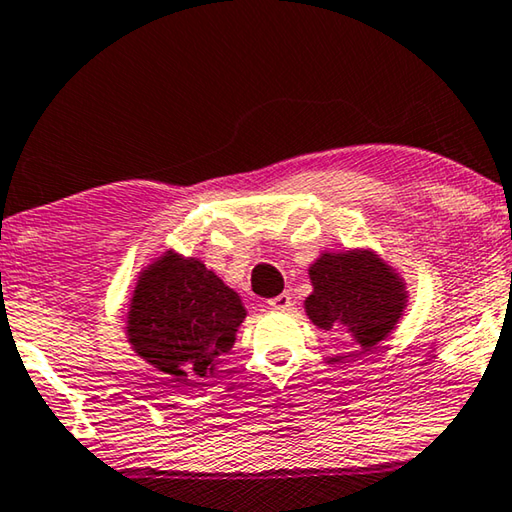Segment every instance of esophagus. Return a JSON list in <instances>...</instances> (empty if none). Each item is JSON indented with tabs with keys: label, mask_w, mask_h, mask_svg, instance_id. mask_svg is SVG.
I'll list each match as a JSON object with an SVG mask.
<instances>
[{
	"label": "esophagus",
	"mask_w": 512,
	"mask_h": 512,
	"mask_svg": "<svg viewBox=\"0 0 512 512\" xmlns=\"http://www.w3.org/2000/svg\"><path fill=\"white\" fill-rule=\"evenodd\" d=\"M267 304H270V309L272 311H290V309H293V297H290V293H281V295H277V297H272V300L270 302H267Z\"/></svg>",
	"instance_id": "esophagus-1"
}]
</instances>
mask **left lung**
<instances>
[{"instance_id":"left-lung-1","label":"left lung","mask_w":512,"mask_h":512,"mask_svg":"<svg viewBox=\"0 0 512 512\" xmlns=\"http://www.w3.org/2000/svg\"><path fill=\"white\" fill-rule=\"evenodd\" d=\"M309 279L306 316L318 329L348 334L361 355L387 341L410 300L403 274L364 247L322 251L309 265Z\"/></svg>"}]
</instances>
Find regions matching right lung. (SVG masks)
Segmentation results:
<instances>
[{
	"mask_svg": "<svg viewBox=\"0 0 512 512\" xmlns=\"http://www.w3.org/2000/svg\"><path fill=\"white\" fill-rule=\"evenodd\" d=\"M247 318L242 297L201 258L164 249L141 267L125 313L132 352L174 382L203 384Z\"/></svg>",
	"mask_w": 512,
	"mask_h": 512,
	"instance_id": "add662e5",
	"label": "right lung"
}]
</instances>
